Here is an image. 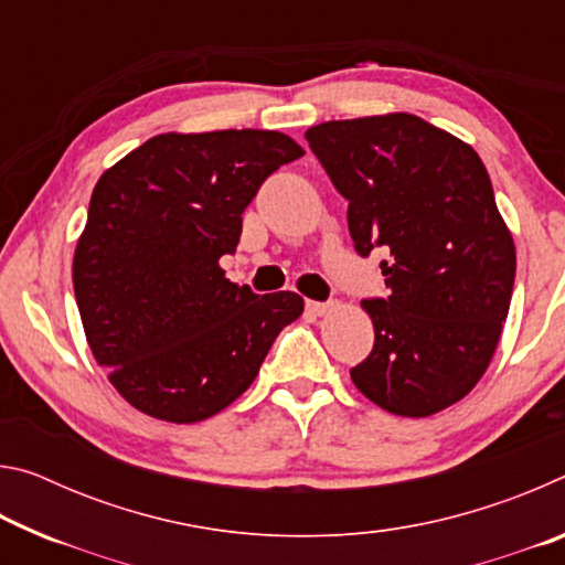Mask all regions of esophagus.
I'll use <instances>...</instances> for the list:
<instances>
[{"label":"esophagus","mask_w":565,"mask_h":565,"mask_svg":"<svg viewBox=\"0 0 565 565\" xmlns=\"http://www.w3.org/2000/svg\"><path fill=\"white\" fill-rule=\"evenodd\" d=\"M331 309L329 301H306V311L313 313V317H323Z\"/></svg>","instance_id":"obj_1"}]
</instances>
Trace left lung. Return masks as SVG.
I'll list each match as a JSON object with an SVG mask.
<instances>
[{
  "mask_svg": "<svg viewBox=\"0 0 565 565\" xmlns=\"http://www.w3.org/2000/svg\"><path fill=\"white\" fill-rule=\"evenodd\" d=\"M306 141L349 202L356 254L388 252L391 294L361 301L376 339L351 381L396 416L456 404L489 369L515 279L483 161L414 114L323 121Z\"/></svg>",
  "mask_w": 565,
  "mask_h": 565,
  "instance_id": "left-lung-1",
  "label": "left lung"
}]
</instances>
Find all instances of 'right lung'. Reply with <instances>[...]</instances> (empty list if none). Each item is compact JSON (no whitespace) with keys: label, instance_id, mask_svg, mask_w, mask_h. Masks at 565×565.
Returning a JSON list of instances; mask_svg holds the SVG:
<instances>
[{"label":"right lung","instance_id":"1","mask_svg":"<svg viewBox=\"0 0 565 565\" xmlns=\"http://www.w3.org/2000/svg\"><path fill=\"white\" fill-rule=\"evenodd\" d=\"M299 157L279 131L159 134L97 181L74 296L94 359L134 408L171 424L218 414L301 317L299 294L259 296L218 266L256 191Z\"/></svg>","mask_w":565,"mask_h":565}]
</instances>
